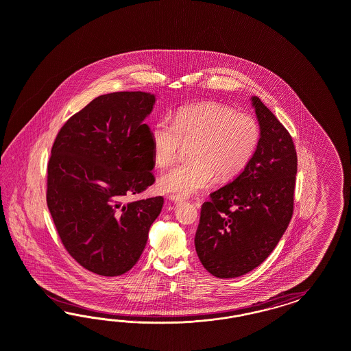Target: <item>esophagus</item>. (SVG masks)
Returning <instances> with one entry per match:
<instances>
[{"instance_id": "obj_1", "label": "esophagus", "mask_w": 351, "mask_h": 351, "mask_svg": "<svg viewBox=\"0 0 351 351\" xmlns=\"http://www.w3.org/2000/svg\"><path fill=\"white\" fill-rule=\"evenodd\" d=\"M169 199L171 202H181L184 198L179 197V195H175V194H171V195H169Z\"/></svg>"}]
</instances>
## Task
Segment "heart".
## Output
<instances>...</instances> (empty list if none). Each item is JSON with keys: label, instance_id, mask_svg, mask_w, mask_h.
Returning <instances> with one entry per match:
<instances>
[{"label": "heart", "instance_id": "obj_1", "mask_svg": "<svg viewBox=\"0 0 351 351\" xmlns=\"http://www.w3.org/2000/svg\"><path fill=\"white\" fill-rule=\"evenodd\" d=\"M260 136L255 118L219 103L184 106L173 122L157 119L150 128V141L158 167L171 165L182 144H193L191 162L162 173L158 188L185 198L211 188L217 178L232 180L254 157Z\"/></svg>", "mask_w": 351, "mask_h": 351}]
</instances>
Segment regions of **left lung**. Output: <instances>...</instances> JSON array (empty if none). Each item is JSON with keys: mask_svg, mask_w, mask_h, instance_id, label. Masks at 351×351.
Segmentation results:
<instances>
[{"mask_svg": "<svg viewBox=\"0 0 351 351\" xmlns=\"http://www.w3.org/2000/svg\"><path fill=\"white\" fill-rule=\"evenodd\" d=\"M260 125L255 154L233 181L203 203L195 251L217 278L245 276L264 263L293 213L298 156L291 135L270 109L251 97Z\"/></svg>", "mask_w": 351, "mask_h": 351, "instance_id": "1", "label": "left lung"}]
</instances>
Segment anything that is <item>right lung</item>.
<instances>
[{
	"mask_svg": "<svg viewBox=\"0 0 351 351\" xmlns=\"http://www.w3.org/2000/svg\"><path fill=\"white\" fill-rule=\"evenodd\" d=\"M156 96L100 95L69 118L47 166V207L65 250L87 270L122 276L135 265L158 217L162 197L126 204L154 182L150 130Z\"/></svg>",
	"mask_w": 351,
	"mask_h": 351,
	"instance_id": "right-lung-1",
	"label": "right lung"
}]
</instances>
